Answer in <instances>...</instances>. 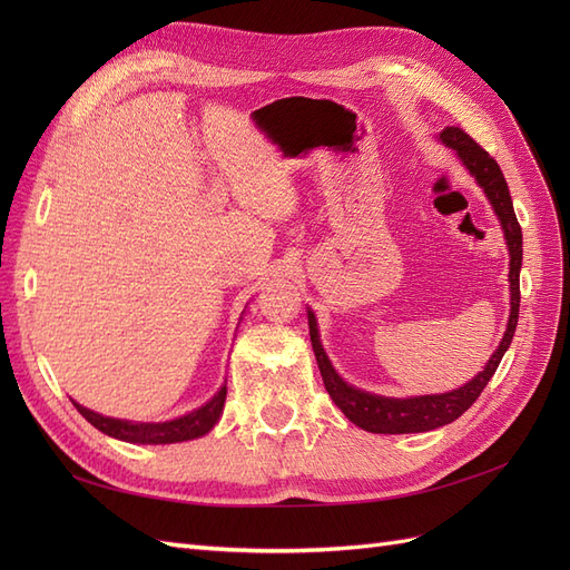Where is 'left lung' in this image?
I'll return each mask as SVG.
<instances>
[{
	"label": "left lung",
	"mask_w": 570,
	"mask_h": 570,
	"mask_svg": "<svg viewBox=\"0 0 570 570\" xmlns=\"http://www.w3.org/2000/svg\"><path fill=\"white\" fill-rule=\"evenodd\" d=\"M442 142L456 149L465 168L475 176L478 185L485 189L488 199L492 202L494 212L502 220L504 237L511 254V271H509V283H511V316L502 344H499L497 352L492 354L490 364L485 371L478 373L471 383L463 387L446 392V394H428V396H411V400H390V396H377L361 392L352 385H347L342 377L335 373V368L327 361L321 340H318V327L314 314L308 312V335H312L314 354L318 361V368L323 375V385L327 394L333 396V402L340 406V411L358 428L368 430V433H381V435H402V433H425V430H435L440 425H446L456 421L465 409L478 400L480 392L485 390L490 377L494 375L499 361H502L504 352L515 333V323H519V306H521V285H519V273L523 262V233L519 226V218L513 214V202L509 195V185L504 180L502 168L490 157V154L482 149L469 132L461 128H444L442 130Z\"/></svg>",
	"instance_id": "obj_1"
}]
</instances>
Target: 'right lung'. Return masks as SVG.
Instances as JSON below:
<instances>
[{
    "instance_id": "1",
    "label": "right lung",
    "mask_w": 570,
    "mask_h": 570,
    "mask_svg": "<svg viewBox=\"0 0 570 570\" xmlns=\"http://www.w3.org/2000/svg\"><path fill=\"white\" fill-rule=\"evenodd\" d=\"M226 392H228L226 387H220L212 402H206L202 409L187 413V416H183V419L168 421V423L118 421V419L99 416V413L85 409L76 402L73 404L80 411V416L85 421H90L105 435H111L116 440H126V442H140V444H170V442L195 440V438H202L209 433L220 416L223 404H226Z\"/></svg>"
}]
</instances>
